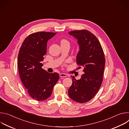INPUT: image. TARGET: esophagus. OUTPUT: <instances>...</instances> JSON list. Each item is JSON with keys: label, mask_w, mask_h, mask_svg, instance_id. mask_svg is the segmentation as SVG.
Instances as JSON below:
<instances>
[{"label": "esophagus", "mask_w": 129, "mask_h": 129, "mask_svg": "<svg viewBox=\"0 0 129 129\" xmlns=\"http://www.w3.org/2000/svg\"><path fill=\"white\" fill-rule=\"evenodd\" d=\"M60 77L62 78V79H63L65 77H67V75L65 74V73H60Z\"/></svg>", "instance_id": "esophagus-1"}]
</instances>
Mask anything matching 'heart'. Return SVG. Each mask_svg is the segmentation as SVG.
Masks as SVG:
<instances>
[{
    "instance_id": "1",
    "label": "heart",
    "mask_w": 129,
    "mask_h": 129,
    "mask_svg": "<svg viewBox=\"0 0 129 129\" xmlns=\"http://www.w3.org/2000/svg\"><path fill=\"white\" fill-rule=\"evenodd\" d=\"M64 42H68L67 40H64V39H63V40H62V41H61V43H64Z\"/></svg>"
}]
</instances>
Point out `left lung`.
Returning a JSON list of instances; mask_svg holds the SVG:
<instances>
[{
  "instance_id": "8db88e82",
  "label": "left lung",
  "mask_w": 129,
  "mask_h": 129,
  "mask_svg": "<svg viewBox=\"0 0 129 129\" xmlns=\"http://www.w3.org/2000/svg\"><path fill=\"white\" fill-rule=\"evenodd\" d=\"M68 33L78 40L80 50L77 63L84 67L85 73L80 80H76L74 76L72 77V84L68 89V95L74 101L84 103L92 99L101 86L105 65V54L100 41L89 30H72Z\"/></svg>"
}]
</instances>
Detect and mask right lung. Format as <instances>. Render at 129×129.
Segmentation results:
<instances>
[{
    "instance_id": "obj_1",
    "label": "right lung",
    "mask_w": 129,
    "mask_h": 129,
    "mask_svg": "<svg viewBox=\"0 0 129 129\" xmlns=\"http://www.w3.org/2000/svg\"><path fill=\"white\" fill-rule=\"evenodd\" d=\"M57 33H33L25 39L18 56V67L21 81L29 95L38 101L50 96L59 79L57 72L48 73L42 68L47 43Z\"/></svg>"
}]
</instances>
